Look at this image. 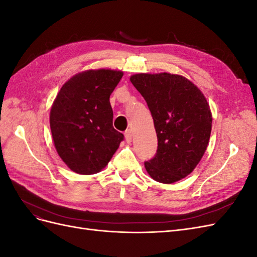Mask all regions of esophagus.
I'll return each mask as SVG.
<instances>
[{
    "label": "esophagus",
    "instance_id": "34e87169",
    "mask_svg": "<svg viewBox=\"0 0 257 257\" xmlns=\"http://www.w3.org/2000/svg\"><path fill=\"white\" fill-rule=\"evenodd\" d=\"M132 135H133V133H132V130H126L125 132H124V136H125V139L127 143L132 142Z\"/></svg>",
    "mask_w": 257,
    "mask_h": 257
}]
</instances>
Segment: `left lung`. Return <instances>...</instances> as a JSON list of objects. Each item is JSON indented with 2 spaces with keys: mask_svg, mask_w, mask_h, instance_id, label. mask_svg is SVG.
<instances>
[{
  "mask_svg": "<svg viewBox=\"0 0 257 257\" xmlns=\"http://www.w3.org/2000/svg\"><path fill=\"white\" fill-rule=\"evenodd\" d=\"M131 82L147 102L158 136L154 157L145 162L155 181L174 183L190 175L207 149L212 116L200 90L182 76L137 74Z\"/></svg>",
  "mask_w": 257,
  "mask_h": 257,
  "instance_id": "obj_1",
  "label": "left lung"
}]
</instances>
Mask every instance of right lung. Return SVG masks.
I'll use <instances>...</instances> for the list:
<instances>
[{
    "mask_svg": "<svg viewBox=\"0 0 257 257\" xmlns=\"http://www.w3.org/2000/svg\"><path fill=\"white\" fill-rule=\"evenodd\" d=\"M122 72L97 69L79 73L66 81L54 99L50 128L60 158L73 172H100L124 141L113 128L109 102Z\"/></svg>",
    "mask_w": 257,
    "mask_h": 257,
    "instance_id": "add662e5",
    "label": "right lung"
}]
</instances>
